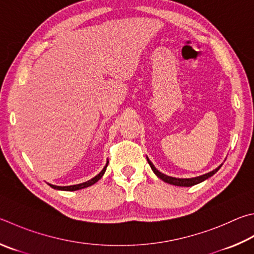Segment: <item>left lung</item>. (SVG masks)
Listing matches in <instances>:
<instances>
[{"label":"left lung","instance_id":"left-lung-1","mask_svg":"<svg viewBox=\"0 0 254 254\" xmlns=\"http://www.w3.org/2000/svg\"><path fill=\"white\" fill-rule=\"evenodd\" d=\"M146 160H147V162H149V164H150L152 171L154 172V174L156 175V177L162 180V181H164V182H167V183H169V184H173V186H178V187H192V186H195V184H199V183H201V182L205 181L206 179L211 178L212 175L218 172L219 169H220L221 167H222V164H220L218 168L213 170V171L207 172V173H205V174H203V175H200V177L189 178V179H180V178L170 177V175H167V174H164V173H162V172H160L159 170L154 167V164L151 162L150 159L147 158V156H146Z\"/></svg>","mask_w":254,"mask_h":254}]
</instances>
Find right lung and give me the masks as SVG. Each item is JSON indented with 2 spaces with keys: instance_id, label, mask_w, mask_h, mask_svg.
<instances>
[{
  "instance_id": "add662e5",
  "label": "right lung",
  "mask_w": 254,
  "mask_h": 254,
  "mask_svg": "<svg viewBox=\"0 0 254 254\" xmlns=\"http://www.w3.org/2000/svg\"><path fill=\"white\" fill-rule=\"evenodd\" d=\"M108 164H109V161H107V164H105V167L102 169V171H101L98 175H95L94 178H92L91 180H89V181H86V182L74 184V186H66V187H59V186H54V184H50V183H48V184L52 189H55V190H61V191H76V190H81V189L91 187V186H93L94 183L98 182L99 180L103 177V174L105 173V170H107V168H108Z\"/></svg>"
}]
</instances>
